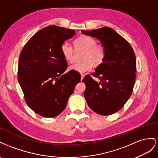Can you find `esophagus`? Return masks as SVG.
Wrapping results in <instances>:
<instances>
[{
    "label": "esophagus",
    "instance_id": "esophagus-1",
    "mask_svg": "<svg viewBox=\"0 0 158 158\" xmlns=\"http://www.w3.org/2000/svg\"><path fill=\"white\" fill-rule=\"evenodd\" d=\"M84 76H85V75H84L83 74H81V81L83 80V79L84 78Z\"/></svg>",
    "mask_w": 158,
    "mask_h": 158
}]
</instances>
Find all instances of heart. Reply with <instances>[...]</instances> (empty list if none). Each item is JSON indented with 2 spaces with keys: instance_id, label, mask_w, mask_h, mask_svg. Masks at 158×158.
Here are the masks:
<instances>
[{
  "instance_id": "b5f03b06",
  "label": "heart",
  "mask_w": 158,
  "mask_h": 158,
  "mask_svg": "<svg viewBox=\"0 0 158 158\" xmlns=\"http://www.w3.org/2000/svg\"><path fill=\"white\" fill-rule=\"evenodd\" d=\"M96 40L87 35H81L75 40L76 48L85 49L83 57V61L77 62L69 67L70 70L80 73L91 71L93 64L98 65L104 61L106 56V49L101 44H96ZM61 51L63 56L67 61H71L73 57V48L67 42L62 44Z\"/></svg>"
}]
</instances>
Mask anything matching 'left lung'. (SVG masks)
I'll return each mask as SVG.
<instances>
[{"label": "left lung", "mask_w": 158, "mask_h": 158, "mask_svg": "<svg viewBox=\"0 0 158 158\" xmlns=\"http://www.w3.org/2000/svg\"><path fill=\"white\" fill-rule=\"evenodd\" d=\"M81 32L100 40L106 49L104 61L82 81L86 85L85 98L96 113L114 114L123 107L132 93L136 71L134 52L127 40L109 27ZM93 76L99 81H94Z\"/></svg>", "instance_id": "1"}]
</instances>
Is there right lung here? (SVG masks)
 Instances as JSON below:
<instances>
[{"label": "right lung", "mask_w": 158, "mask_h": 158, "mask_svg": "<svg viewBox=\"0 0 158 158\" xmlns=\"http://www.w3.org/2000/svg\"><path fill=\"white\" fill-rule=\"evenodd\" d=\"M75 34L74 30L49 26L35 33L19 57V82L26 104L35 113L53 118L64 110L81 75L67 69L61 46Z\"/></svg>", "instance_id": "right-lung-1"}]
</instances>
